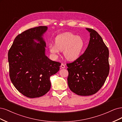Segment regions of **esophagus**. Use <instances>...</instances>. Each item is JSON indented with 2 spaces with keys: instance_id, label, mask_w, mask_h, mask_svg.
Returning a JSON list of instances; mask_svg holds the SVG:
<instances>
[{
  "instance_id": "esophagus-1",
  "label": "esophagus",
  "mask_w": 122,
  "mask_h": 122,
  "mask_svg": "<svg viewBox=\"0 0 122 122\" xmlns=\"http://www.w3.org/2000/svg\"><path fill=\"white\" fill-rule=\"evenodd\" d=\"M60 67H61V68H65V66L63 63H61Z\"/></svg>"
}]
</instances>
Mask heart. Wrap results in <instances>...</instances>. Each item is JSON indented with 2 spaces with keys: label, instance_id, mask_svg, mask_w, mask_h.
I'll return each instance as SVG.
<instances>
[{
  "label": "heart",
  "instance_id": "b5f03b06",
  "mask_svg": "<svg viewBox=\"0 0 122 122\" xmlns=\"http://www.w3.org/2000/svg\"><path fill=\"white\" fill-rule=\"evenodd\" d=\"M85 46V41L81 37L71 33H66L58 35L55 39V44H50V52L54 55L63 51L67 60L73 61L79 57Z\"/></svg>",
  "mask_w": 122,
  "mask_h": 122
}]
</instances>
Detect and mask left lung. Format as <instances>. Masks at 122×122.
Returning <instances> with one entry per match:
<instances>
[{
  "mask_svg": "<svg viewBox=\"0 0 122 122\" xmlns=\"http://www.w3.org/2000/svg\"><path fill=\"white\" fill-rule=\"evenodd\" d=\"M90 32L88 46L76 60L67 63L69 89L78 95L89 96L102 87L109 74V51L100 35L95 30Z\"/></svg>",
  "mask_w": 122,
  "mask_h": 122,
  "instance_id": "left-lung-1",
  "label": "left lung"
}]
</instances>
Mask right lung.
<instances>
[{
    "label": "right lung",
    "mask_w": 122,
    "mask_h": 122,
    "mask_svg": "<svg viewBox=\"0 0 122 122\" xmlns=\"http://www.w3.org/2000/svg\"><path fill=\"white\" fill-rule=\"evenodd\" d=\"M47 28L38 26L18 34L8 52L11 81L20 93L31 98L40 97L49 91L50 76L59 70L61 65L45 55L46 45L42 36Z\"/></svg>",
    "instance_id": "add662e5"
}]
</instances>
